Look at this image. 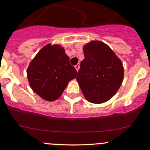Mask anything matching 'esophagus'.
I'll return each instance as SVG.
<instances>
[{
    "label": "esophagus",
    "mask_w": 150,
    "mask_h": 150,
    "mask_svg": "<svg viewBox=\"0 0 150 150\" xmlns=\"http://www.w3.org/2000/svg\"><path fill=\"white\" fill-rule=\"evenodd\" d=\"M75 69H76V70L78 71V70H79V68H80V64H76V65L75 66Z\"/></svg>",
    "instance_id": "34e87169"
}]
</instances>
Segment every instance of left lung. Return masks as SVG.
<instances>
[{
	"mask_svg": "<svg viewBox=\"0 0 150 150\" xmlns=\"http://www.w3.org/2000/svg\"><path fill=\"white\" fill-rule=\"evenodd\" d=\"M85 58L76 79L88 102L100 104L111 99L118 91L124 69L120 59L107 45L91 41L85 45Z\"/></svg>",
	"mask_w": 150,
	"mask_h": 150,
	"instance_id": "left-lung-1",
	"label": "left lung"
}]
</instances>
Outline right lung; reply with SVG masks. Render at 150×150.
Wrapping results in <instances>:
<instances>
[{"label":"right lung","mask_w":150,"mask_h":150,"mask_svg":"<svg viewBox=\"0 0 150 150\" xmlns=\"http://www.w3.org/2000/svg\"><path fill=\"white\" fill-rule=\"evenodd\" d=\"M28 78L35 93L47 101L58 99L68 82L76 77L77 70L59 45L43 47L28 67Z\"/></svg>","instance_id":"right-lung-1"}]
</instances>
